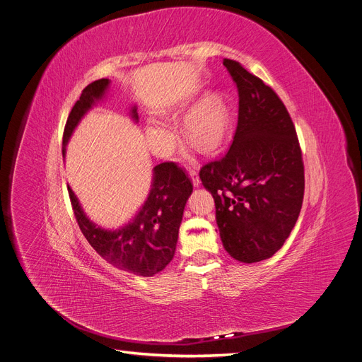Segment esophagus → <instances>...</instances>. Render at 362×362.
Returning <instances> with one entry per match:
<instances>
[{"label": "esophagus", "instance_id": "1", "mask_svg": "<svg viewBox=\"0 0 362 362\" xmlns=\"http://www.w3.org/2000/svg\"><path fill=\"white\" fill-rule=\"evenodd\" d=\"M189 175H190V179H192V183L194 187H198L201 185V180H199V176H198V170H196V168H189Z\"/></svg>", "mask_w": 362, "mask_h": 362}]
</instances>
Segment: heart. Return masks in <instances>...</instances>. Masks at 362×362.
Segmentation results:
<instances>
[{"instance_id": "b5f03b06", "label": "heart", "mask_w": 362, "mask_h": 362, "mask_svg": "<svg viewBox=\"0 0 362 362\" xmlns=\"http://www.w3.org/2000/svg\"><path fill=\"white\" fill-rule=\"evenodd\" d=\"M229 124V112L222 98L216 93L205 96L187 115L185 128L189 139L202 147H212L222 140ZM146 136L150 147L158 154H169L176 141L170 122L148 118Z\"/></svg>"}]
</instances>
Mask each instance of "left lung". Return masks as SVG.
<instances>
[{
	"mask_svg": "<svg viewBox=\"0 0 362 362\" xmlns=\"http://www.w3.org/2000/svg\"><path fill=\"white\" fill-rule=\"evenodd\" d=\"M238 89V125L229 150L201 169L212 193L223 248L241 262L273 257L299 218L302 150L277 93L241 63L223 59Z\"/></svg>",
	"mask_w": 362,
	"mask_h": 362,
	"instance_id": "obj_1",
	"label": "left lung"
}]
</instances>
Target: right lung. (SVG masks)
I'll return each mask as SVG.
<instances>
[{"label":"right lung","mask_w":362,"mask_h":362,"mask_svg":"<svg viewBox=\"0 0 362 362\" xmlns=\"http://www.w3.org/2000/svg\"><path fill=\"white\" fill-rule=\"evenodd\" d=\"M110 79L89 83L74 105L63 131L62 154L82 117L105 96ZM131 117L139 121L137 108H131ZM72 209L82 234L90 247L114 267L141 277H151L173 259L179 226L193 185L186 172L173 161L160 163L153 169L151 189L144 205L127 225L118 229H105L92 222L83 212L76 194L68 186Z\"/></svg>","instance_id":"right-lung-1"}]
</instances>
